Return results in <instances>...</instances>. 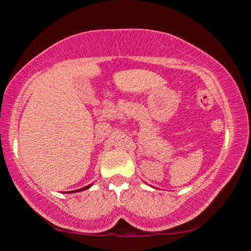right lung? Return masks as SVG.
<instances>
[{
	"mask_svg": "<svg viewBox=\"0 0 251 251\" xmlns=\"http://www.w3.org/2000/svg\"><path fill=\"white\" fill-rule=\"evenodd\" d=\"M91 185H88V186H85V187H83V188H80V190H77V191H73V192H78V191H84V190H88L89 187H90Z\"/></svg>",
	"mask_w": 251,
	"mask_h": 251,
	"instance_id": "right-lung-1",
	"label": "right lung"
}]
</instances>
